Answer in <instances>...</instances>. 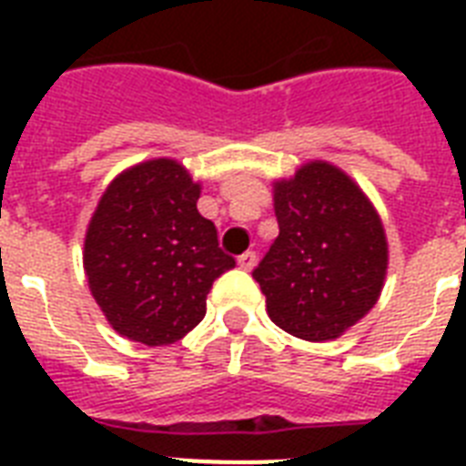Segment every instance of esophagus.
Returning a JSON list of instances; mask_svg holds the SVG:
<instances>
[{"label": "esophagus", "instance_id": "obj_1", "mask_svg": "<svg viewBox=\"0 0 466 466\" xmlns=\"http://www.w3.org/2000/svg\"><path fill=\"white\" fill-rule=\"evenodd\" d=\"M237 263H239V268L254 270V266H256V254H254V251H247V254H241L239 258H237Z\"/></svg>", "mask_w": 466, "mask_h": 466}]
</instances>
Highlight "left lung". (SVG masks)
I'll return each instance as SVG.
<instances>
[{
  "label": "left lung",
  "instance_id": "obj_1",
  "mask_svg": "<svg viewBox=\"0 0 466 466\" xmlns=\"http://www.w3.org/2000/svg\"><path fill=\"white\" fill-rule=\"evenodd\" d=\"M280 234L254 270L270 321L305 340H333L380 299L390 247L375 205L331 161L273 181Z\"/></svg>",
  "mask_w": 466,
  "mask_h": 466
}]
</instances>
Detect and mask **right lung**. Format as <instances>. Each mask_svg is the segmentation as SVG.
<instances>
[{
  "label": "right lung",
  "instance_id": "add662e5",
  "mask_svg": "<svg viewBox=\"0 0 466 466\" xmlns=\"http://www.w3.org/2000/svg\"><path fill=\"white\" fill-rule=\"evenodd\" d=\"M198 198L188 168L159 157L120 171L91 215L86 283L113 331L135 343L181 340L203 321L212 283L234 268Z\"/></svg>",
  "mask_w": 466,
  "mask_h": 466
}]
</instances>
